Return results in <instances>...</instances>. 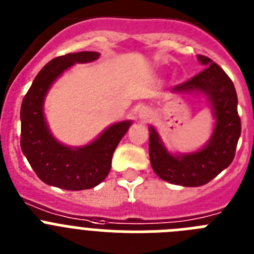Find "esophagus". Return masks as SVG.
<instances>
[{"instance_id": "obj_1", "label": "esophagus", "mask_w": 254, "mask_h": 254, "mask_svg": "<svg viewBox=\"0 0 254 254\" xmlns=\"http://www.w3.org/2000/svg\"><path fill=\"white\" fill-rule=\"evenodd\" d=\"M139 118L142 119V120H148L149 118H151V111H149L148 109H143L139 111Z\"/></svg>"}]
</instances>
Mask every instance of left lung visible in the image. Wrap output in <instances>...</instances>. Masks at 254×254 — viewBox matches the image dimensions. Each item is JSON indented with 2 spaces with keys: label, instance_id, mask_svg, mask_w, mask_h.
<instances>
[{
  "label": "left lung",
  "instance_id": "8db88e82",
  "mask_svg": "<svg viewBox=\"0 0 254 254\" xmlns=\"http://www.w3.org/2000/svg\"><path fill=\"white\" fill-rule=\"evenodd\" d=\"M203 71L176 85L171 93L206 97L215 119L212 134L206 144L188 153H171L156 127L149 125V160L160 179L182 187H200L216 178L233 162L242 125L238 115V97L233 81L217 64L197 56Z\"/></svg>",
  "mask_w": 254,
  "mask_h": 254
}]
</instances>
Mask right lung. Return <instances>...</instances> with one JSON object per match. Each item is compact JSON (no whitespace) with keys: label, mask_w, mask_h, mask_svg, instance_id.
<instances>
[{"label":"right lung","mask_w":254,"mask_h":254,"mask_svg":"<svg viewBox=\"0 0 254 254\" xmlns=\"http://www.w3.org/2000/svg\"><path fill=\"white\" fill-rule=\"evenodd\" d=\"M93 51L56 57L38 72L24 97L20 110L24 156L43 183L66 190H84L101 184L111 169L112 154L127 134L131 120L115 123L90 143L79 147L63 144L51 133L45 116L48 90L75 64L96 61Z\"/></svg>","instance_id":"right-lung-1"}]
</instances>
